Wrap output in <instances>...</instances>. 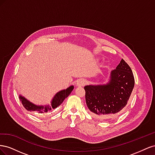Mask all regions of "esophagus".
Segmentation results:
<instances>
[{
	"mask_svg": "<svg viewBox=\"0 0 155 155\" xmlns=\"http://www.w3.org/2000/svg\"><path fill=\"white\" fill-rule=\"evenodd\" d=\"M86 80L85 79H79L77 81V86L78 87H83L85 85Z\"/></svg>",
	"mask_w": 155,
	"mask_h": 155,
	"instance_id": "esophagus-1",
	"label": "esophagus"
}]
</instances>
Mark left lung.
Listing matches in <instances>:
<instances>
[{"label": "left lung", "instance_id": "8db88e82", "mask_svg": "<svg viewBox=\"0 0 155 155\" xmlns=\"http://www.w3.org/2000/svg\"><path fill=\"white\" fill-rule=\"evenodd\" d=\"M134 85L132 70L122 59L110 73L109 81L84 87L88 109L100 119H113L127 104Z\"/></svg>", "mask_w": 155, "mask_h": 155}]
</instances>
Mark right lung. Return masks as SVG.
I'll use <instances>...</instances> for the list:
<instances>
[{"instance_id":"right-lung-1","label":"right lung","mask_w":155,"mask_h":155,"mask_svg":"<svg viewBox=\"0 0 155 155\" xmlns=\"http://www.w3.org/2000/svg\"><path fill=\"white\" fill-rule=\"evenodd\" d=\"M74 87L73 85L70 86L66 89L61 90L57 92L53 97L52 100L51 101V105H38L33 104L32 102L27 100L26 97L19 95V100L22 102V105L25 107V109L31 112H37V113L43 114L47 112L51 109H54L57 108L62 104L65 98H67L70 93L73 91Z\"/></svg>"}]
</instances>
